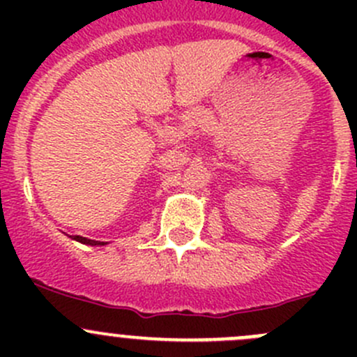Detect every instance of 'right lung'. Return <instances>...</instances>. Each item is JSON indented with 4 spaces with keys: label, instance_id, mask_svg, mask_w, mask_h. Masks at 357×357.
<instances>
[{
    "label": "right lung",
    "instance_id": "add662e5",
    "mask_svg": "<svg viewBox=\"0 0 357 357\" xmlns=\"http://www.w3.org/2000/svg\"><path fill=\"white\" fill-rule=\"evenodd\" d=\"M74 240L75 242H81V243H84V245H93V247H98V245H105V242H96V240H89V238H84V236H79V235H75L74 236Z\"/></svg>",
    "mask_w": 357,
    "mask_h": 357
}]
</instances>
